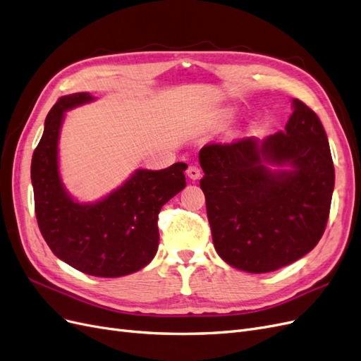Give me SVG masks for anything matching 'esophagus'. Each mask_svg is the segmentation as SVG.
<instances>
[{"label":"esophagus","mask_w":361,"mask_h":361,"mask_svg":"<svg viewBox=\"0 0 361 361\" xmlns=\"http://www.w3.org/2000/svg\"><path fill=\"white\" fill-rule=\"evenodd\" d=\"M188 176H189L190 180H200V177H201V169L197 168V166H195V165H190V166L188 168Z\"/></svg>","instance_id":"34e87169"}]
</instances>
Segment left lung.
Returning <instances> with one entry per match:
<instances>
[{"label":"left lung","mask_w":361,"mask_h":361,"mask_svg":"<svg viewBox=\"0 0 361 361\" xmlns=\"http://www.w3.org/2000/svg\"><path fill=\"white\" fill-rule=\"evenodd\" d=\"M283 132L207 144L200 151L216 252L247 273H269L305 257L330 214L334 166L318 115L298 99ZM293 168L270 171L263 164Z\"/></svg>","instance_id":"obj_1"}]
</instances>
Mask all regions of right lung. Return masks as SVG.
<instances>
[{"instance_id":"obj_1","label":"right lung","mask_w":361,"mask_h":361,"mask_svg":"<svg viewBox=\"0 0 361 361\" xmlns=\"http://www.w3.org/2000/svg\"><path fill=\"white\" fill-rule=\"evenodd\" d=\"M88 92L58 99L31 160L34 208L39 229L56 258L97 277L135 273L154 258L160 208L184 189L178 161L166 169H137L120 189L96 204L75 202L58 173V136L64 111L91 102Z\"/></svg>"}]
</instances>
